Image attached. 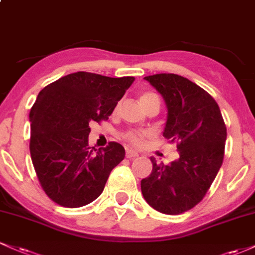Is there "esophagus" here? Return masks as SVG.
Wrapping results in <instances>:
<instances>
[{
	"mask_svg": "<svg viewBox=\"0 0 255 255\" xmlns=\"http://www.w3.org/2000/svg\"><path fill=\"white\" fill-rule=\"evenodd\" d=\"M139 154H137V152L133 151V150H129V148H127V151H126V157L127 158H136Z\"/></svg>",
	"mask_w": 255,
	"mask_h": 255,
	"instance_id": "34e87169",
	"label": "esophagus"
}]
</instances>
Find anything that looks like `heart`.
I'll return each mask as SVG.
<instances>
[{"label": "heart", "instance_id": "b5f03b06", "mask_svg": "<svg viewBox=\"0 0 255 255\" xmlns=\"http://www.w3.org/2000/svg\"><path fill=\"white\" fill-rule=\"evenodd\" d=\"M153 97H157L154 93H151V92L142 93V95L140 96L139 102L141 103V102H145V101H147V99L153 98ZM124 137L128 144H130L133 146H141L145 141L146 133H144V131H139V130H128L125 133Z\"/></svg>", "mask_w": 255, "mask_h": 255}]
</instances>
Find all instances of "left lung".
<instances>
[{"label":"left lung","mask_w":255,"mask_h":255,"mask_svg":"<svg viewBox=\"0 0 255 255\" xmlns=\"http://www.w3.org/2000/svg\"><path fill=\"white\" fill-rule=\"evenodd\" d=\"M164 98L168 119L163 136L176 142L178 159L169 165L151 157L152 172L141 180L151 207L180 215L203 200L223 163L227 127L218 104L197 84L177 74L144 78Z\"/></svg>","instance_id":"8db88e82"}]
</instances>
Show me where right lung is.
I'll use <instances>...</instances> for the list:
<instances>
[{"instance_id":"right-lung-1","label":"right lung","mask_w":255,"mask_h":255,"mask_svg":"<svg viewBox=\"0 0 255 255\" xmlns=\"http://www.w3.org/2000/svg\"><path fill=\"white\" fill-rule=\"evenodd\" d=\"M133 81L77 72L40 91L30 111V152L38 181L52 201L74 209L102 194L126 152L115 141L91 148L90 124L107 121Z\"/></svg>"}]
</instances>
